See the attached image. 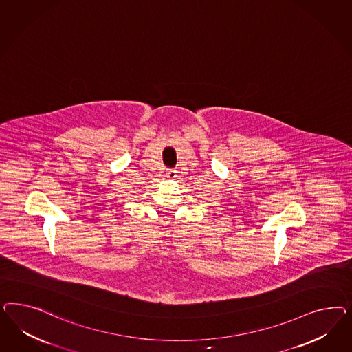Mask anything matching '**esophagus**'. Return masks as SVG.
I'll use <instances>...</instances> for the list:
<instances>
[{
    "label": "esophagus",
    "instance_id": "obj_1",
    "mask_svg": "<svg viewBox=\"0 0 352 352\" xmlns=\"http://www.w3.org/2000/svg\"><path fill=\"white\" fill-rule=\"evenodd\" d=\"M177 173H178V171L175 170V169H168L166 173H165V175H166V178H169V179H174V178L177 177Z\"/></svg>",
    "mask_w": 352,
    "mask_h": 352
}]
</instances>
